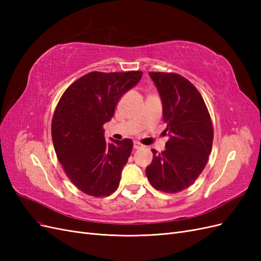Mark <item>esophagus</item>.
I'll return each instance as SVG.
<instances>
[{"label": "esophagus", "mask_w": 261, "mask_h": 261, "mask_svg": "<svg viewBox=\"0 0 261 261\" xmlns=\"http://www.w3.org/2000/svg\"><path fill=\"white\" fill-rule=\"evenodd\" d=\"M141 147H143V145L138 143V141H134V149H139Z\"/></svg>", "instance_id": "34e87169"}]
</instances>
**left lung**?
<instances>
[{"instance_id": "8db88e82", "label": "left lung", "mask_w": 261, "mask_h": 261, "mask_svg": "<svg viewBox=\"0 0 261 261\" xmlns=\"http://www.w3.org/2000/svg\"><path fill=\"white\" fill-rule=\"evenodd\" d=\"M162 101L169 140L146 168L155 189L174 194L188 188L208 162L213 141L210 114L200 92L186 78L174 73L150 72Z\"/></svg>"}]
</instances>
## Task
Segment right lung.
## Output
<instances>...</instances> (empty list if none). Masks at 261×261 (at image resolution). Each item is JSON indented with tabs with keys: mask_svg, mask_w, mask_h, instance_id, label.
Wrapping results in <instances>:
<instances>
[{
	"mask_svg": "<svg viewBox=\"0 0 261 261\" xmlns=\"http://www.w3.org/2000/svg\"><path fill=\"white\" fill-rule=\"evenodd\" d=\"M143 72H91L63 93L52 118L55 153L70 181L83 193H114L133 149L132 139L107 143L103 124L111 121L118 101L136 86Z\"/></svg>",
	"mask_w": 261,
	"mask_h": 261,
	"instance_id": "1",
	"label": "right lung"
}]
</instances>
